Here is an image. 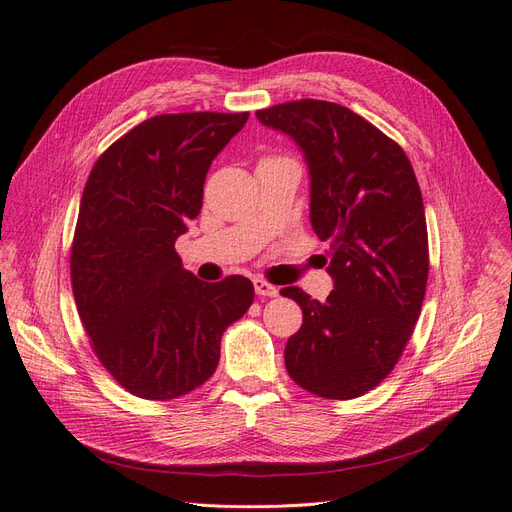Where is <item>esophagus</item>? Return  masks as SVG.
<instances>
[{
	"instance_id": "obj_1",
	"label": "esophagus",
	"mask_w": 512,
	"mask_h": 512,
	"mask_svg": "<svg viewBox=\"0 0 512 512\" xmlns=\"http://www.w3.org/2000/svg\"><path fill=\"white\" fill-rule=\"evenodd\" d=\"M254 290L258 297H277V294H280V290H277L273 284H269L265 280H258V277L254 280Z\"/></svg>"
}]
</instances>
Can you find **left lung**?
I'll use <instances>...</instances> for the list:
<instances>
[{
  "instance_id": "obj_1",
  "label": "left lung",
  "mask_w": 512,
  "mask_h": 512,
  "mask_svg": "<svg viewBox=\"0 0 512 512\" xmlns=\"http://www.w3.org/2000/svg\"><path fill=\"white\" fill-rule=\"evenodd\" d=\"M256 117L305 153L309 220L331 241L327 301L299 286L280 290L303 309L286 369L318 397H361L391 374L421 314L429 273L421 188L406 151L342 104L307 98Z\"/></svg>"
}]
</instances>
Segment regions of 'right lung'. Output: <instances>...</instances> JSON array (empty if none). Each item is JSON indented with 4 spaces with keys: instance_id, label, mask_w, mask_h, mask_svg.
Returning a JSON list of instances; mask_svg holds the SVG:
<instances>
[{
    "instance_id": "obj_1",
    "label": "right lung",
    "mask_w": 512,
    "mask_h": 512,
    "mask_svg": "<svg viewBox=\"0 0 512 512\" xmlns=\"http://www.w3.org/2000/svg\"><path fill=\"white\" fill-rule=\"evenodd\" d=\"M250 113H177L138 123L85 183L70 280L98 361L128 393L170 401L205 384L224 331L254 301L243 275L207 284L175 241L203 207L213 158Z\"/></svg>"
}]
</instances>
